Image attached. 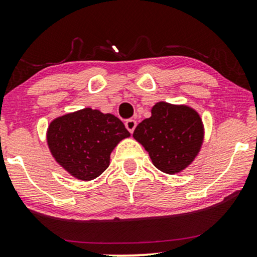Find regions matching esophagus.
Here are the masks:
<instances>
[{"label": "esophagus", "mask_w": 257, "mask_h": 257, "mask_svg": "<svg viewBox=\"0 0 257 257\" xmlns=\"http://www.w3.org/2000/svg\"><path fill=\"white\" fill-rule=\"evenodd\" d=\"M125 128L128 129L129 132L131 133H133L134 132V129L137 128V120H134V119H128L125 122Z\"/></svg>", "instance_id": "esophagus-1"}]
</instances>
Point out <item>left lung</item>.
<instances>
[{
	"mask_svg": "<svg viewBox=\"0 0 257 257\" xmlns=\"http://www.w3.org/2000/svg\"><path fill=\"white\" fill-rule=\"evenodd\" d=\"M133 137L149 152L153 166L174 175L198 156L204 125L198 112L190 106L159 101L151 108V117L139 123Z\"/></svg>",
	"mask_w": 257,
	"mask_h": 257,
	"instance_id": "1",
	"label": "left lung"
}]
</instances>
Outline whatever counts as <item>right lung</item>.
<instances>
[{"instance_id": "right-lung-1", "label": "right lung", "mask_w": 257, "mask_h": 257, "mask_svg": "<svg viewBox=\"0 0 257 257\" xmlns=\"http://www.w3.org/2000/svg\"><path fill=\"white\" fill-rule=\"evenodd\" d=\"M129 137L119 118L90 107L57 117L47 129V144L55 162L82 181L101 175L110 166L114 147Z\"/></svg>"}]
</instances>
